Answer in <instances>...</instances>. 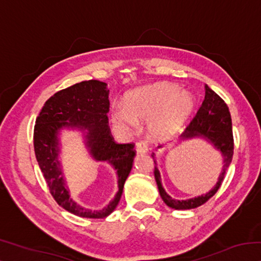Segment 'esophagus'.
Instances as JSON below:
<instances>
[{"instance_id":"obj_1","label":"esophagus","mask_w":261,"mask_h":261,"mask_svg":"<svg viewBox=\"0 0 261 261\" xmlns=\"http://www.w3.org/2000/svg\"><path fill=\"white\" fill-rule=\"evenodd\" d=\"M136 151L137 153H147L148 151V146L145 141H138L136 144Z\"/></svg>"}]
</instances>
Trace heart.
I'll return each mask as SVG.
<instances>
[{"instance_id": "1", "label": "heart", "mask_w": 261, "mask_h": 261, "mask_svg": "<svg viewBox=\"0 0 261 261\" xmlns=\"http://www.w3.org/2000/svg\"><path fill=\"white\" fill-rule=\"evenodd\" d=\"M196 100L189 92H180L174 84L162 83L141 88L132 93L127 105L113 107V120L126 129H135L138 121L151 122L149 131L154 138L175 134L192 114Z\"/></svg>"}]
</instances>
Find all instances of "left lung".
Segmentation results:
<instances>
[{
	"label": "left lung",
	"mask_w": 261,
	"mask_h": 261,
	"mask_svg": "<svg viewBox=\"0 0 261 261\" xmlns=\"http://www.w3.org/2000/svg\"><path fill=\"white\" fill-rule=\"evenodd\" d=\"M205 99L202 101L200 108L198 109L197 114L190 121L187 129L182 134V139L193 138V137H204L213 143L214 146L222 153L223 155V169L221 171L218 183L208 193L202 194V196L191 198L187 200H176L173 199L169 194H167L165 189L161 185L160 173L156 168V162L154 159V153L152 158L155 163L154 168V176L159 188L160 196L166 204L175 210H191L196 208L214 196L222 184L224 176H226L227 169L230 166L232 155H233V136H232V125H231V116L227 103L211 90L208 86H205Z\"/></svg>",
	"instance_id": "left-lung-1"
}]
</instances>
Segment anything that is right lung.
<instances>
[{
    "instance_id": "1",
    "label": "right lung",
    "mask_w": 261,
    "mask_h": 261,
    "mask_svg": "<svg viewBox=\"0 0 261 261\" xmlns=\"http://www.w3.org/2000/svg\"><path fill=\"white\" fill-rule=\"evenodd\" d=\"M109 91L106 83L85 81L64 88L50 96L37 117L33 132L34 153L49 192L64 210L82 218L101 219L116 208L123 187L129 176L136 155L135 144L115 143L108 125ZM64 126L89 130L88 146L99 161L109 162L118 170L119 192L108 206L92 211L79 206L68 196L57 161V134Z\"/></svg>"
}]
</instances>
